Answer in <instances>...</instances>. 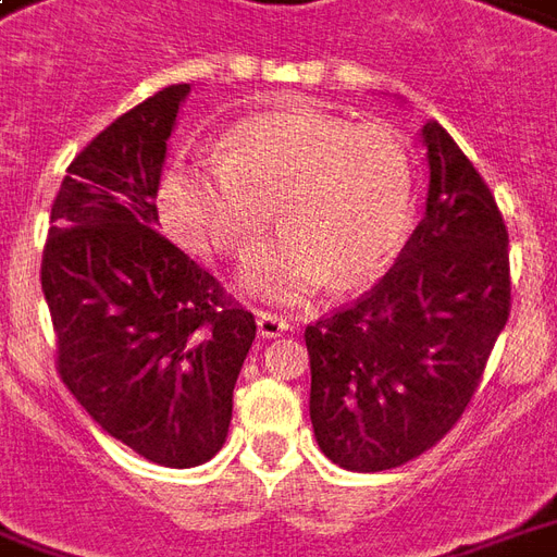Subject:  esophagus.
<instances>
[{
    "label": "esophagus",
    "instance_id": "esophagus-1",
    "mask_svg": "<svg viewBox=\"0 0 557 557\" xmlns=\"http://www.w3.org/2000/svg\"><path fill=\"white\" fill-rule=\"evenodd\" d=\"M290 329V318L278 311H258V335L261 338H278Z\"/></svg>",
    "mask_w": 557,
    "mask_h": 557
}]
</instances>
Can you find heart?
<instances>
[{
	"instance_id": "heart-1",
	"label": "heart",
	"mask_w": 557,
	"mask_h": 557,
	"mask_svg": "<svg viewBox=\"0 0 557 557\" xmlns=\"http://www.w3.org/2000/svg\"><path fill=\"white\" fill-rule=\"evenodd\" d=\"M160 205L177 237L225 258L261 246L275 207L282 237L246 267L243 287L296 302L329 275L356 284L395 261L412 228L416 172L397 129L287 109L234 124L213 160L174 162Z\"/></svg>"
}]
</instances>
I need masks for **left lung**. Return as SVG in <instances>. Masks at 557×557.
I'll list each match as a JSON object with an SVG mask.
<instances>
[{"mask_svg": "<svg viewBox=\"0 0 557 557\" xmlns=\"http://www.w3.org/2000/svg\"><path fill=\"white\" fill-rule=\"evenodd\" d=\"M428 213L395 267L306 326L311 424L350 472H385L450 433L510 318L507 225L440 121L424 129Z\"/></svg>", "mask_w": 557, "mask_h": 557, "instance_id": "left-lung-1", "label": "left lung"}]
</instances>
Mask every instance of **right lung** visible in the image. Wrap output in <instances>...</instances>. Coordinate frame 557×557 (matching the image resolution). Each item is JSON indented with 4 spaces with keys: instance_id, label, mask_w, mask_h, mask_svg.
<instances>
[{
    "instance_id": "add662e5",
    "label": "right lung",
    "mask_w": 557,
    "mask_h": 557,
    "mask_svg": "<svg viewBox=\"0 0 557 557\" xmlns=\"http://www.w3.org/2000/svg\"><path fill=\"white\" fill-rule=\"evenodd\" d=\"M186 91L162 88L73 157L40 258L62 383L109 436L169 469L222 448L255 341V314L157 231L165 141Z\"/></svg>"
}]
</instances>
